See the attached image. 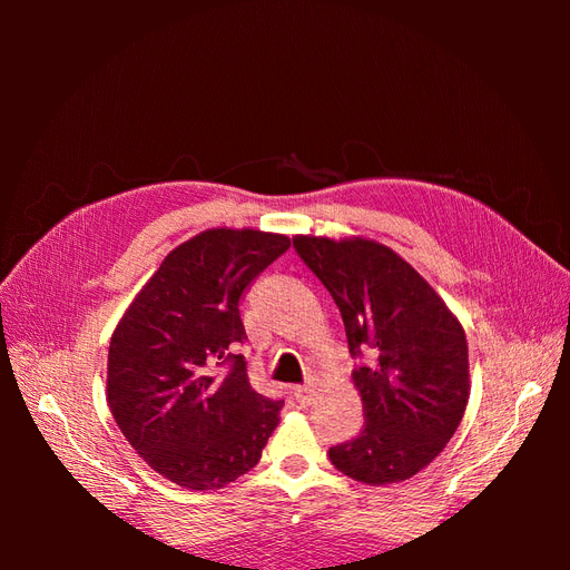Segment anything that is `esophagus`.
<instances>
[{"label": "esophagus", "instance_id": "obj_1", "mask_svg": "<svg viewBox=\"0 0 570 570\" xmlns=\"http://www.w3.org/2000/svg\"><path fill=\"white\" fill-rule=\"evenodd\" d=\"M312 394H314V390L308 387V385L292 387V396H295V400H297L299 404H308V402H312Z\"/></svg>", "mask_w": 570, "mask_h": 570}]
</instances>
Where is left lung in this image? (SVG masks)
Listing matches in <instances>:
<instances>
[{
  "instance_id": "obj_1",
  "label": "left lung",
  "mask_w": 570,
  "mask_h": 570,
  "mask_svg": "<svg viewBox=\"0 0 570 570\" xmlns=\"http://www.w3.org/2000/svg\"><path fill=\"white\" fill-rule=\"evenodd\" d=\"M302 262L335 299L364 430L331 446L333 465L366 485L416 475L452 440L469 404V344L423 275L366 237L297 235Z\"/></svg>"
}]
</instances>
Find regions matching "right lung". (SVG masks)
I'll list each match as a JSON object with an SVG mask.
<instances>
[{"instance_id":"1","label":"right lung","mask_w":570,"mask_h":570,"mask_svg":"<svg viewBox=\"0 0 570 570\" xmlns=\"http://www.w3.org/2000/svg\"><path fill=\"white\" fill-rule=\"evenodd\" d=\"M287 249V235L204 230L164 258L111 335L107 400L120 433L185 490L245 475L281 421L283 400L258 394L233 350L247 340L243 292Z\"/></svg>"}]
</instances>
